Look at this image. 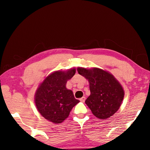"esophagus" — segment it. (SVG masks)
Returning <instances> with one entry per match:
<instances>
[{
    "label": "esophagus",
    "instance_id": "obj_1",
    "mask_svg": "<svg viewBox=\"0 0 150 150\" xmlns=\"http://www.w3.org/2000/svg\"><path fill=\"white\" fill-rule=\"evenodd\" d=\"M79 100H80V101H81V102H82V103H84L85 100V96H83V97L81 98Z\"/></svg>",
    "mask_w": 150,
    "mask_h": 150
}]
</instances>
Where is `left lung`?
<instances>
[{
	"label": "left lung",
	"mask_w": 150,
	"mask_h": 150,
	"mask_svg": "<svg viewBox=\"0 0 150 150\" xmlns=\"http://www.w3.org/2000/svg\"><path fill=\"white\" fill-rule=\"evenodd\" d=\"M77 71L89 82L91 95L85 103L93 115L103 120L116 113L122 102L124 91L115 77L96 67L89 69L78 67Z\"/></svg>",
	"instance_id": "8db88e82"
}]
</instances>
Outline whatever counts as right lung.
<instances>
[{
	"instance_id": "right-lung-1",
	"label": "right lung",
	"mask_w": 150,
	"mask_h": 150,
	"mask_svg": "<svg viewBox=\"0 0 150 150\" xmlns=\"http://www.w3.org/2000/svg\"><path fill=\"white\" fill-rule=\"evenodd\" d=\"M75 68L57 71L45 77L35 94V103L43 117L55 124L62 123L71 109L79 103L72 91L66 88L67 81L75 75Z\"/></svg>"
}]
</instances>
